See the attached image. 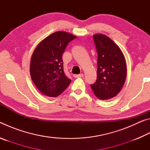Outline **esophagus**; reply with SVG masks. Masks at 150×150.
<instances>
[{
  "mask_svg": "<svg viewBox=\"0 0 150 150\" xmlns=\"http://www.w3.org/2000/svg\"><path fill=\"white\" fill-rule=\"evenodd\" d=\"M73 77H74L75 78L83 77V73H81V74H79V75H73Z\"/></svg>",
  "mask_w": 150,
  "mask_h": 150,
  "instance_id": "1",
  "label": "esophagus"
}]
</instances>
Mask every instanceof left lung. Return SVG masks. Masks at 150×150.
Returning a JSON list of instances; mask_svg holds the SVG:
<instances>
[{
  "mask_svg": "<svg viewBox=\"0 0 150 150\" xmlns=\"http://www.w3.org/2000/svg\"><path fill=\"white\" fill-rule=\"evenodd\" d=\"M93 40L98 55L97 78L91 87L98 98L108 100L117 95L125 83V58L118 45L106 35H94Z\"/></svg>",
  "mask_w": 150,
  "mask_h": 150,
  "instance_id": "8db88e82",
  "label": "left lung"
}]
</instances>
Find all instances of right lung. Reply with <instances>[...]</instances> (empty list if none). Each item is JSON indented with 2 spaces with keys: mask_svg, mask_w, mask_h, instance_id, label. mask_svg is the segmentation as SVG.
<instances>
[{
  "mask_svg": "<svg viewBox=\"0 0 150 150\" xmlns=\"http://www.w3.org/2000/svg\"><path fill=\"white\" fill-rule=\"evenodd\" d=\"M76 36L56 32L42 40L35 48L30 62V75L40 92L55 97L65 90L71 80L63 70L62 55L67 44Z\"/></svg>",
  "mask_w": 150,
  "mask_h": 150,
  "instance_id": "obj_1",
  "label": "right lung"
}]
</instances>
